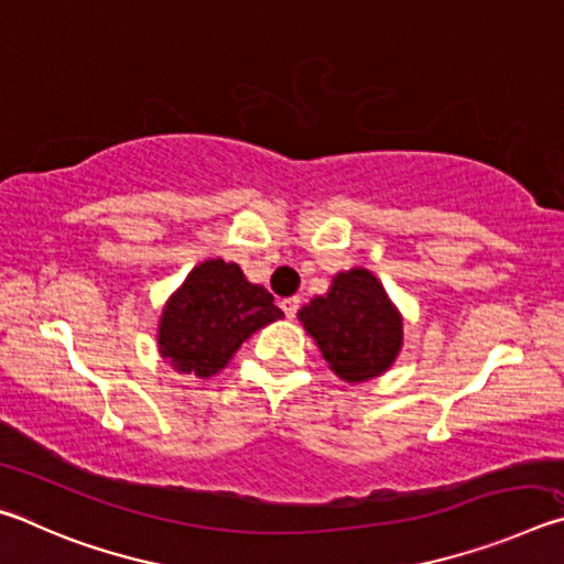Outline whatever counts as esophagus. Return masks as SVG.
Returning a JSON list of instances; mask_svg holds the SVG:
<instances>
[{
	"label": "esophagus",
	"mask_w": 564,
	"mask_h": 564,
	"mask_svg": "<svg viewBox=\"0 0 564 564\" xmlns=\"http://www.w3.org/2000/svg\"><path fill=\"white\" fill-rule=\"evenodd\" d=\"M299 305H301L299 295H291V299H283V301H281V308H283V313H285V318H295V313H299Z\"/></svg>",
	"instance_id": "34e87169"
}]
</instances>
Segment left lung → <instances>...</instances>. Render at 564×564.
<instances>
[{"label":"left lung","mask_w":564,"mask_h":564,"mask_svg":"<svg viewBox=\"0 0 564 564\" xmlns=\"http://www.w3.org/2000/svg\"><path fill=\"white\" fill-rule=\"evenodd\" d=\"M328 368L346 383L383 376L403 348V316L378 275L368 269L340 271L330 289L299 311Z\"/></svg>","instance_id":"left-lung-1"}]
</instances>
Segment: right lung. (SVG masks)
Masks as SVG:
<instances>
[{
  "label": "right lung",
  "mask_w": 564,
  "mask_h": 564,
  "mask_svg": "<svg viewBox=\"0 0 564 564\" xmlns=\"http://www.w3.org/2000/svg\"><path fill=\"white\" fill-rule=\"evenodd\" d=\"M279 318L283 311L273 295L248 281L241 265L208 259L164 303L159 352L176 373L206 380L221 373L243 340Z\"/></svg>",
  "instance_id": "obj_1"
}]
</instances>
